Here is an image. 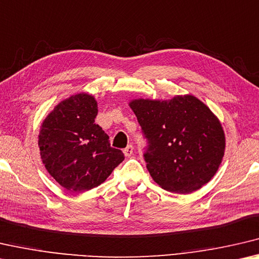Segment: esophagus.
I'll return each instance as SVG.
<instances>
[{
	"instance_id": "obj_1",
	"label": "esophagus",
	"mask_w": 259,
	"mask_h": 259,
	"mask_svg": "<svg viewBox=\"0 0 259 259\" xmlns=\"http://www.w3.org/2000/svg\"><path fill=\"white\" fill-rule=\"evenodd\" d=\"M122 151H124V155L126 156V157H130V156L133 154V146L128 145Z\"/></svg>"
}]
</instances>
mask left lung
<instances>
[{
    "label": "left lung",
    "instance_id": "8db88e82",
    "mask_svg": "<svg viewBox=\"0 0 259 259\" xmlns=\"http://www.w3.org/2000/svg\"><path fill=\"white\" fill-rule=\"evenodd\" d=\"M148 146L147 168L168 192L189 194L212 179L225 152V133L213 112L193 95L130 102Z\"/></svg>",
    "mask_w": 259,
    "mask_h": 259
}]
</instances>
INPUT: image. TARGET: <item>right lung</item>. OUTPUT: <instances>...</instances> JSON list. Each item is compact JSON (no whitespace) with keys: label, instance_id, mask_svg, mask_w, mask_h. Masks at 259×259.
Returning <instances> with one entry per match:
<instances>
[{"label":"right lung","instance_id":"1","mask_svg":"<svg viewBox=\"0 0 259 259\" xmlns=\"http://www.w3.org/2000/svg\"><path fill=\"white\" fill-rule=\"evenodd\" d=\"M97 111L95 97L80 93L58 103L41 125L37 142L42 163L71 192L100 186L125 158L95 124Z\"/></svg>","mask_w":259,"mask_h":259}]
</instances>
